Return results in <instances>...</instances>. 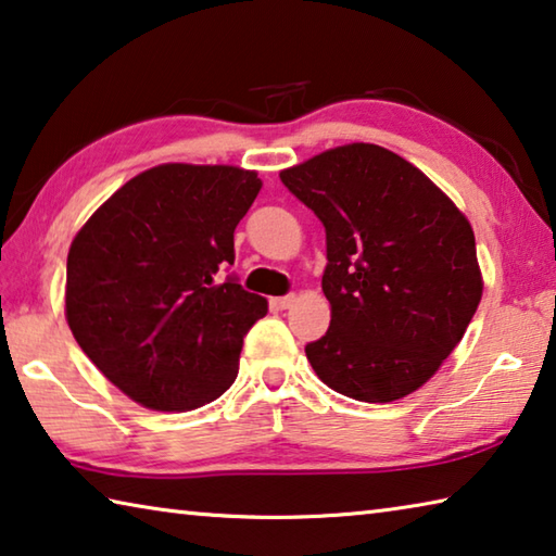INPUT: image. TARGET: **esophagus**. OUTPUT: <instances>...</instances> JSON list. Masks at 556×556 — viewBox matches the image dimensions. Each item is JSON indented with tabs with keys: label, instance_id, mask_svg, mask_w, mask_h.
I'll list each match as a JSON object with an SVG mask.
<instances>
[{
	"label": "esophagus",
	"instance_id": "esophagus-1",
	"mask_svg": "<svg viewBox=\"0 0 556 556\" xmlns=\"http://www.w3.org/2000/svg\"><path fill=\"white\" fill-rule=\"evenodd\" d=\"M294 301H296V294H287V296H277L275 299V306L277 308H289L291 304H294Z\"/></svg>",
	"mask_w": 556,
	"mask_h": 556
}]
</instances>
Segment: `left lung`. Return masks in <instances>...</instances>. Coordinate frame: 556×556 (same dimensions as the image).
Returning <instances> with one entry per match:
<instances>
[{
    "instance_id": "obj_1",
    "label": "left lung",
    "mask_w": 556,
    "mask_h": 556,
    "mask_svg": "<svg viewBox=\"0 0 556 556\" xmlns=\"http://www.w3.org/2000/svg\"><path fill=\"white\" fill-rule=\"evenodd\" d=\"M326 228V336L306 357L328 388L392 402L421 388L483 294L470 223L417 166L378 144L328 149L279 174Z\"/></svg>"
}]
</instances>
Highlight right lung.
<instances>
[{"instance_id":"1","label":"right lung","mask_w":556,"mask_h":556,"mask_svg":"<svg viewBox=\"0 0 556 556\" xmlns=\"http://www.w3.org/2000/svg\"><path fill=\"white\" fill-rule=\"evenodd\" d=\"M262 181L238 166L162 164L110 195L75 235L65 318L96 368L156 412L203 407L238 378L267 299L220 271Z\"/></svg>"}]
</instances>
